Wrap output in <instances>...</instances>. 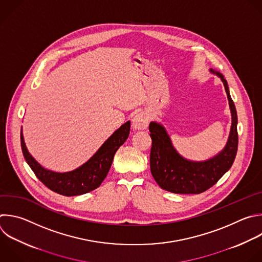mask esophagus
Segmentation results:
<instances>
[{"label":"esophagus","instance_id":"obj_1","mask_svg":"<svg viewBox=\"0 0 262 262\" xmlns=\"http://www.w3.org/2000/svg\"><path fill=\"white\" fill-rule=\"evenodd\" d=\"M149 124V117L146 113L140 112L135 115L133 118V127L137 130H143L145 129Z\"/></svg>","mask_w":262,"mask_h":262}]
</instances>
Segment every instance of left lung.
Listing matches in <instances>:
<instances>
[{
    "label": "left lung",
    "instance_id": "8db88e82",
    "mask_svg": "<svg viewBox=\"0 0 262 262\" xmlns=\"http://www.w3.org/2000/svg\"><path fill=\"white\" fill-rule=\"evenodd\" d=\"M223 82L231 112V128L222 151L205 161H192L173 148L165 128L157 122L149 124L152 147L150 168L156 183L164 190L180 194H199L213 185L231 167L237 151V115L224 76L210 69Z\"/></svg>",
    "mask_w": 262,
    "mask_h": 262
}]
</instances>
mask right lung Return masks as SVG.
Instances as JSON below:
<instances>
[{
  "label": "right lung",
  "instance_id": "add662e5",
  "mask_svg": "<svg viewBox=\"0 0 262 262\" xmlns=\"http://www.w3.org/2000/svg\"><path fill=\"white\" fill-rule=\"evenodd\" d=\"M130 122L127 121L107 139L91 159L76 169L67 172H56L44 168L28 151L23 128L20 130V143L26 161L46 187L61 195L75 196L93 191L102 184L111 167L116 151L128 138Z\"/></svg>",
  "mask_w": 262,
  "mask_h": 262
}]
</instances>
